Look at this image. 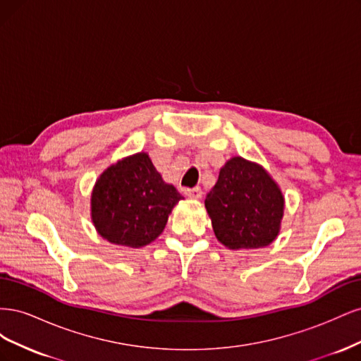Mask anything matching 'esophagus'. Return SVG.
I'll return each mask as SVG.
<instances>
[{"label": "esophagus", "mask_w": 361, "mask_h": 361, "mask_svg": "<svg viewBox=\"0 0 361 361\" xmlns=\"http://www.w3.org/2000/svg\"><path fill=\"white\" fill-rule=\"evenodd\" d=\"M185 194H187V197H190V199H192V200H200L202 195H203V191H202V188L195 187V188L185 190Z\"/></svg>", "instance_id": "esophagus-1"}]
</instances>
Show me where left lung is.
<instances>
[{"instance_id":"8db88e82","label":"left lung","mask_w":361,"mask_h":361,"mask_svg":"<svg viewBox=\"0 0 361 361\" xmlns=\"http://www.w3.org/2000/svg\"><path fill=\"white\" fill-rule=\"evenodd\" d=\"M204 207L224 247L264 248L280 233L285 195L260 164L233 157L221 167Z\"/></svg>"}]
</instances>
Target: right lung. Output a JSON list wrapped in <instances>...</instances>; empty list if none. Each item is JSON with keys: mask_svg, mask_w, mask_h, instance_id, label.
Wrapping results in <instances>:
<instances>
[{"mask_svg": "<svg viewBox=\"0 0 361 361\" xmlns=\"http://www.w3.org/2000/svg\"><path fill=\"white\" fill-rule=\"evenodd\" d=\"M183 200L164 182L146 152L108 166L90 194L92 223L108 243L141 248L162 233L173 207Z\"/></svg>", "mask_w": 361, "mask_h": 361, "instance_id": "1", "label": "right lung"}]
</instances>
